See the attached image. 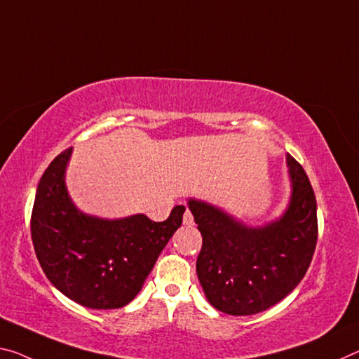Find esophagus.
<instances>
[{
  "instance_id": "esophagus-1",
  "label": "esophagus",
  "mask_w": 359,
  "mask_h": 359,
  "mask_svg": "<svg viewBox=\"0 0 359 359\" xmlns=\"http://www.w3.org/2000/svg\"><path fill=\"white\" fill-rule=\"evenodd\" d=\"M184 225H187V226L195 225V220H193V215H191V212H190L189 209H187L185 214H184Z\"/></svg>"
}]
</instances>
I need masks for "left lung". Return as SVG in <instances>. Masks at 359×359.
Masks as SVG:
<instances>
[{"label":"left lung","mask_w":359,"mask_h":359,"mask_svg":"<svg viewBox=\"0 0 359 359\" xmlns=\"http://www.w3.org/2000/svg\"><path fill=\"white\" fill-rule=\"evenodd\" d=\"M291 198L280 217L251 226L214 204L189 198L203 235L196 275L209 304L233 316L283 300L309 270L316 248V200L304 168L286 155Z\"/></svg>","instance_id":"obj_1"}]
</instances>
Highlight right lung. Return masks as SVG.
<instances>
[{"label":"right lung","mask_w":359,"mask_h":359,"mask_svg":"<svg viewBox=\"0 0 359 359\" xmlns=\"http://www.w3.org/2000/svg\"><path fill=\"white\" fill-rule=\"evenodd\" d=\"M73 147L54 158L39 180L32 240L39 265L59 291L83 306L113 310L140 292L158 255L182 225L185 206L164 222L144 214L102 219L84 214L68 195L65 172Z\"/></svg>","instance_id":"1"}]
</instances>
